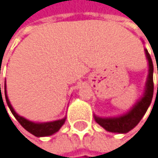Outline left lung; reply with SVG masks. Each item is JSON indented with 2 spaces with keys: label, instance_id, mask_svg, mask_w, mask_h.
<instances>
[{
  "label": "left lung",
  "instance_id": "left-lung-1",
  "mask_svg": "<svg viewBox=\"0 0 158 158\" xmlns=\"http://www.w3.org/2000/svg\"><path fill=\"white\" fill-rule=\"evenodd\" d=\"M144 50L146 54V58L148 60L149 73H148V77H147V81H146L143 96L137 101V103L132 107V109L129 111H127L126 114H123L122 116L101 118L94 115L95 122L109 132L121 133V134L129 132L139 123L143 115L147 111L149 106L151 105L153 94H154V81H153L154 65L148 50L146 48Z\"/></svg>",
  "mask_w": 158,
  "mask_h": 158
}]
</instances>
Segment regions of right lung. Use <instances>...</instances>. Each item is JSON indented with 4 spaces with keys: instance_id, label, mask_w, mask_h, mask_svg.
<instances>
[{
    "instance_id": "add662e5",
    "label": "right lung",
    "mask_w": 158,
    "mask_h": 158,
    "mask_svg": "<svg viewBox=\"0 0 158 158\" xmlns=\"http://www.w3.org/2000/svg\"><path fill=\"white\" fill-rule=\"evenodd\" d=\"M1 86V85H0ZM1 92V88H0ZM4 94H5V100L6 103L12 112V114L15 116V118L18 120V122L20 125L31 134L35 135L36 137H46V136H50L56 132H58L59 129L63 127V125L65 122V118L57 120V121H53V122H48V123H33L31 122L27 119H25L22 116H19L13 109L12 105L10 104V101L8 99L7 94H6V83H4ZM2 99V97H1Z\"/></svg>"
}]
</instances>
